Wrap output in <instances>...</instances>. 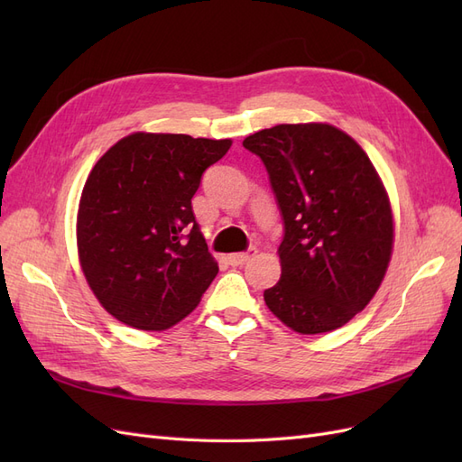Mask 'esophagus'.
I'll use <instances>...</instances> for the list:
<instances>
[{"label": "esophagus", "instance_id": "1", "mask_svg": "<svg viewBox=\"0 0 462 462\" xmlns=\"http://www.w3.org/2000/svg\"><path fill=\"white\" fill-rule=\"evenodd\" d=\"M256 254V248H248L245 250V253H236V254H229L227 260L231 265H243L246 263L250 258H253Z\"/></svg>", "mask_w": 462, "mask_h": 462}]
</instances>
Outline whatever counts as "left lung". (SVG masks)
Wrapping results in <instances>:
<instances>
[{"instance_id": "left-lung-1", "label": "left lung", "mask_w": 462, "mask_h": 462, "mask_svg": "<svg viewBox=\"0 0 462 462\" xmlns=\"http://www.w3.org/2000/svg\"><path fill=\"white\" fill-rule=\"evenodd\" d=\"M283 219L282 279L268 309L302 335L337 329L375 295L393 246L389 199L370 158L326 123L275 125L245 138Z\"/></svg>"}]
</instances>
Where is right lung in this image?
Here are the masks:
<instances>
[{"label": "right lung", "mask_w": 462, "mask_h": 462, "mask_svg": "<svg viewBox=\"0 0 462 462\" xmlns=\"http://www.w3.org/2000/svg\"><path fill=\"white\" fill-rule=\"evenodd\" d=\"M229 148V138L134 133L94 165L79 206V256L96 299L123 324L171 328L214 282L217 262L190 200Z\"/></svg>", "instance_id": "add662e5"}]
</instances>
